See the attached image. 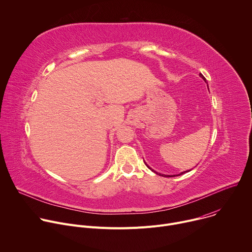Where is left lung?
I'll list each match as a JSON object with an SVG mask.
<instances>
[{
	"label": "left lung",
	"instance_id": "8db88e82",
	"mask_svg": "<svg viewBox=\"0 0 252 252\" xmlns=\"http://www.w3.org/2000/svg\"><path fill=\"white\" fill-rule=\"evenodd\" d=\"M199 76H200V78H201V79H202V80H203V81H204V82L206 83V80H205V78H204V77H203V76H202L201 74H199ZM145 163H146V162H145ZM146 164H147V163H146ZM147 166H148V167H149L150 169H152V170H153L154 172H156L157 174H159V175H162V176H165V177H172V176H175V174H174V175H166V174H162V173H158V172H157V171H155V170H154L153 168H151V167H150V166H149L148 164H147ZM189 170H186V171H184V172H182V173H179V174H177V175H181V174H184V173H186V172H189Z\"/></svg>",
	"mask_w": 252,
	"mask_h": 252
}]
</instances>
